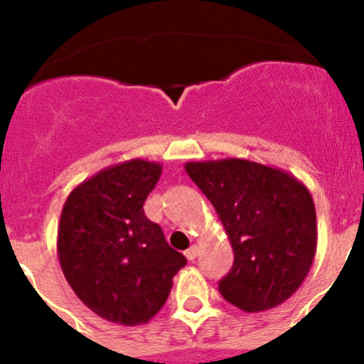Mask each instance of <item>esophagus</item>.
I'll return each instance as SVG.
<instances>
[{"label":"esophagus","mask_w":364,"mask_h":364,"mask_svg":"<svg viewBox=\"0 0 364 364\" xmlns=\"http://www.w3.org/2000/svg\"><path fill=\"white\" fill-rule=\"evenodd\" d=\"M197 255H199V248H197L196 245H193V247H190L188 250L185 252V257H186V259H188V260H193Z\"/></svg>","instance_id":"esophagus-1"}]
</instances>
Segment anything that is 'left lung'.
I'll use <instances>...</instances> for the list:
<instances>
[{
	"label": "left lung",
	"instance_id": "1",
	"mask_svg": "<svg viewBox=\"0 0 364 364\" xmlns=\"http://www.w3.org/2000/svg\"><path fill=\"white\" fill-rule=\"evenodd\" d=\"M234 252L218 291L240 310H271L306 278L317 252V216L306 186L289 172L243 159L186 161Z\"/></svg>",
	"mask_w": 364,
	"mask_h": 364
}]
</instances>
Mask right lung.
<instances>
[{
  "label": "right lung",
  "mask_w": 364,
  "mask_h": 364,
  "mask_svg": "<svg viewBox=\"0 0 364 364\" xmlns=\"http://www.w3.org/2000/svg\"><path fill=\"white\" fill-rule=\"evenodd\" d=\"M160 174L159 161L111 165L77 185L61 209L58 259L65 278L91 311L114 324L151 321L186 264L142 208Z\"/></svg>",
  "instance_id": "obj_1"
}]
</instances>
